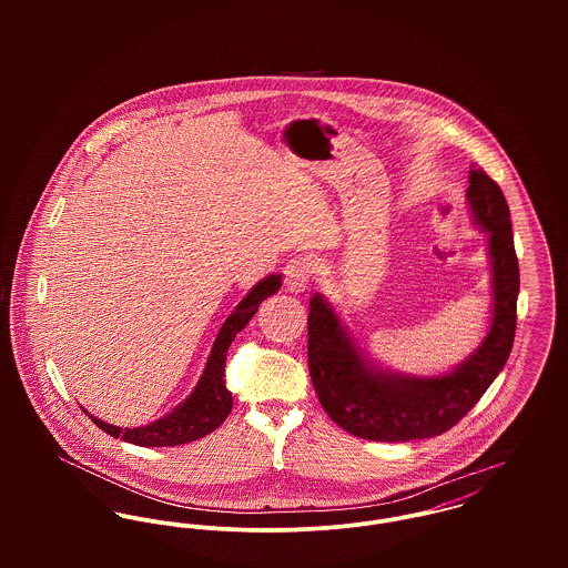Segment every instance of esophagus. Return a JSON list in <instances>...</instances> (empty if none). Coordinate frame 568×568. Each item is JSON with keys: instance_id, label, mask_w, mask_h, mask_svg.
<instances>
[{"instance_id": "34e87169", "label": "esophagus", "mask_w": 568, "mask_h": 568, "mask_svg": "<svg viewBox=\"0 0 568 568\" xmlns=\"http://www.w3.org/2000/svg\"><path fill=\"white\" fill-rule=\"evenodd\" d=\"M313 266L306 257H293L284 266V284L291 293H304L311 286Z\"/></svg>"}]
</instances>
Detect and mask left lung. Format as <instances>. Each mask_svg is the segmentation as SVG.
Instances as JSON below:
<instances>
[{
    "label": "left lung",
    "instance_id": "left-lung-1",
    "mask_svg": "<svg viewBox=\"0 0 568 568\" xmlns=\"http://www.w3.org/2000/svg\"><path fill=\"white\" fill-rule=\"evenodd\" d=\"M473 223L487 234L491 317L479 347L439 376H408L381 367L347 332L322 293L311 300L308 367L329 419L372 442L426 439L453 428L505 367L516 332L520 288L507 201L481 168H470Z\"/></svg>",
    "mask_w": 568,
    "mask_h": 568
}]
</instances>
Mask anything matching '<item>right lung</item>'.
<instances>
[{
	"label": "right lung",
	"mask_w": 568,
	"mask_h": 568,
	"mask_svg": "<svg viewBox=\"0 0 568 568\" xmlns=\"http://www.w3.org/2000/svg\"><path fill=\"white\" fill-rule=\"evenodd\" d=\"M280 286H282V275L273 273V275L264 277L262 282H257L244 295L243 302L234 308V313L225 320L221 332L216 334V341L212 345L205 369H203L196 387L192 389V394L160 419H155L146 426L120 428V426L106 424V422L89 415L87 410L84 413L106 435L120 437L122 442H129V444H135V446H146V448L181 446V444L205 437L207 433H212L214 428H219L227 419L232 405H234L232 403V392L225 387L227 349H230L234 336L243 329L244 325L251 322L257 306L266 297L275 295L280 291Z\"/></svg>",
	"instance_id": "right-lung-1"
}]
</instances>
